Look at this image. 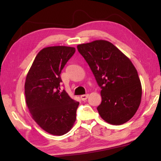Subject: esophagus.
I'll return each mask as SVG.
<instances>
[{
	"label": "esophagus",
	"instance_id": "34e87169",
	"mask_svg": "<svg viewBox=\"0 0 161 161\" xmlns=\"http://www.w3.org/2000/svg\"><path fill=\"white\" fill-rule=\"evenodd\" d=\"M88 94H86V95H81V100H83V101H85V100H87V98L88 97Z\"/></svg>",
	"mask_w": 161,
	"mask_h": 161
}]
</instances>
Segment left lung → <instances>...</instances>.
<instances>
[{"mask_svg":"<svg viewBox=\"0 0 161 161\" xmlns=\"http://www.w3.org/2000/svg\"><path fill=\"white\" fill-rule=\"evenodd\" d=\"M77 49L102 88V102L97 108L101 118L114 125L129 121L142 97L141 80L131 60L105 40L80 44Z\"/></svg>","mask_w":161,"mask_h":161,"instance_id":"obj_1","label":"left lung"}]
</instances>
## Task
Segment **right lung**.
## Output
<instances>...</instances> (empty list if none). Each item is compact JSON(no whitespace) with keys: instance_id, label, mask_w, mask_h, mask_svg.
I'll use <instances>...</instances> for the list:
<instances>
[{"instance_id":"right-lung-1","label":"right lung","mask_w":161,"mask_h":161,"mask_svg":"<svg viewBox=\"0 0 161 161\" xmlns=\"http://www.w3.org/2000/svg\"><path fill=\"white\" fill-rule=\"evenodd\" d=\"M75 52L68 46H50L37 54L26 76L25 102L29 111L44 131L62 136L76 120L79 102L60 92L61 70Z\"/></svg>"}]
</instances>
